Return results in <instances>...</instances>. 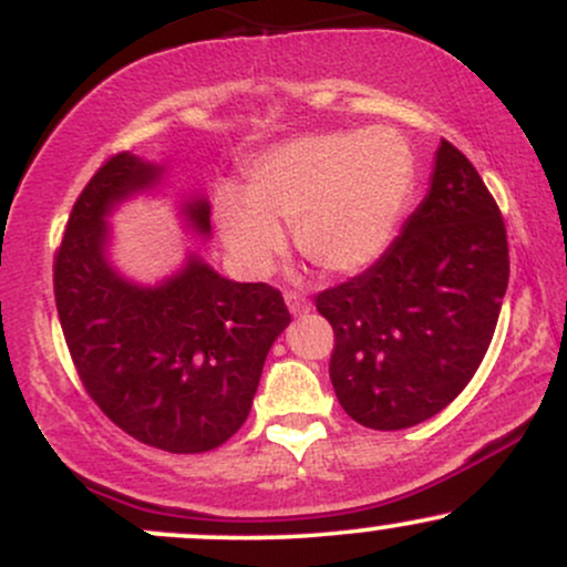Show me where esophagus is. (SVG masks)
Here are the masks:
<instances>
[{
	"mask_svg": "<svg viewBox=\"0 0 567 567\" xmlns=\"http://www.w3.org/2000/svg\"><path fill=\"white\" fill-rule=\"evenodd\" d=\"M285 303H288L290 315H306V311L311 309V303L306 301L303 296H298V292H288V296H285Z\"/></svg>",
	"mask_w": 567,
	"mask_h": 567,
	"instance_id": "1",
	"label": "esophagus"
}]
</instances>
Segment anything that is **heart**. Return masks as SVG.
Instances as JSON below:
<instances>
[{
  "instance_id": "b5f03b06",
  "label": "heart",
  "mask_w": 567,
  "mask_h": 567,
  "mask_svg": "<svg viewBox=\"0 0 567 567\" xmlns=\"http://www.w3.org/2000/svg\"><path fill=\"white\" fill-rule=\"evenodd\" d=\"M413 188L408 143L389 127L309 135L275 148L247 173L245 194L218 192L213 216L243 275L271 269L292 226L306 261L357 275L389 245Z\"/></svg>"
}]
</instances>
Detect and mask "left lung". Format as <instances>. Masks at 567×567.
<instances>
[{
    "label": "left lung",
    "instance_id": "left-lung-1",
    "mask_svg": "<svg viewBox=\"0 0 567 567\" xmlns=\"http://www.w3.org/2000/svg\"><path fill=\"white\" fill-rule=\"evenodd\" d=\"M509 247L496 199L440 141L424 202L360 277L317 296L333 324L330 381L357 424L396 432L451 405L496 333Z\"/></svg>",
    "mask_w": 567,
    "mask_h": 567
}]
</instances>
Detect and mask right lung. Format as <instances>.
<instances>
[{
	"label": "right lung",
	"mask_w": 567,
	"mask_h": 567,
	"mask_svg": "<svg viewBox=\"0 0 567 567\" xmlns=\"http://www.w3.org/2000/svg\"><path fill=\"white\" fill-rule=\"evenodd\" d=\"M165 178V165L130 152L90 178L55 256V306L84 389L122 432L167 453H205L245 424L290 311L279 290L220 277L197 252L159 282L122 275L109 218ZM178 216L210 239L205 194H184Z\"/></svg>",
	"instance_id": "obj_1"
}]
</instances>
